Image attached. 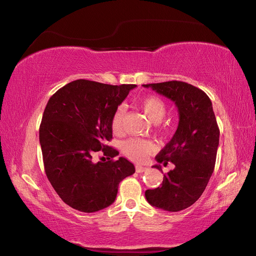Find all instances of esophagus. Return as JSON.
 <instances>
[{"label": "esophagus", "instance_id": "obj_1", "mask_svg": "<svg viewBox=\"0 0 256 256\" xmlns=\"http://www.w3.org/2000/svg\"><path fill=\"white\" fill-rule=\"evenodd\" d=\"M135 170H136L138 172H145L146 170H148V168L143 167V166H136V167H135Z\"/></svg>", "mask_w": 256, "mask_h": 256}]
</instances>
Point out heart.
<instances>
[{"mask_svg":"<svg viewBox=\"0 0 256 256\" xmlns=\"http://www.w3.org/2000/svg\"><path fill=\"white\" fill-rule=\"evenodd\" d=\"M140 108H143L144 113L146 114L152 122L160 123L164 118L167 112V104L165 101L156 96H148L140 102ZM123 120H124V108L118 106L114 111L111 126L112 131L116 134H120L122 132L123 128ZM154 150V145L148 140L144 138H131L124 142L122 145L123 153L126 155L128 158L136 162H143L146 160V157L150 154Z\"/></svg>","mask_w":256,"mask_h":256,"instance_id":"1","label":"heart"}]
</instances>
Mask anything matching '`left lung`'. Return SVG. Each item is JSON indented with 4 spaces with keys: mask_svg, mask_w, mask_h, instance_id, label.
Listing matches in <instances>:
<instances>
[{
    "mask_svg": "<svg viewBox=\"0 0 256 256\" xmlns=\"http://www.w3.org/2000/svg\"><path fill=\"white\" fill-rule=\"evenodd\" d=\"M170 99L178 108L179 123L172 138L153 167L172 162L160 187L145 192L148 204L170 212L188 208L202 194L214 172L220 131L212 103L202 90L182 81L143 84Z\"/></svg>",
    "mask_w": 256,
    "mask_h": 256,
    "instance_id": "8db88e82",
    "label": "left lung"
}]
</instances>
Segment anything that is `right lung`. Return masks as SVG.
I'll return each mask as SVG.
<instances>
[{"label": "right lung", "mask_w": 256, "mask_h": 256, "mask_svg": "<svg viewBox=\"0 0 256 256\" xmlns=\"http://www.w3.org/2000/svg\"><path fill=\"white\" fill-rule=\"evenodd\" d=\"M135 86L79 79L48 100L40 126L45 172L72 208L86 214L106 208L116 198L118 184L135 172L124 157L113 160L118 152L106 145L112 138L114 111ZM98 151L109 160L94 163Z\"/></svg>", "instance_id": "1"}]
</instances>
